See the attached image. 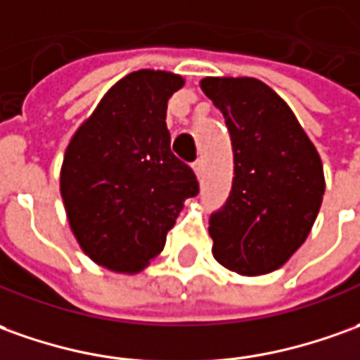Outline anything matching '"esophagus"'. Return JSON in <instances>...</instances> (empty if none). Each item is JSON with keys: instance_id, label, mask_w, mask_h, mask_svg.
Returning a JSON list of instances; mask_svg holds the SVG:
<instances>
[{"instance_id": "34e87169", "label": "esophagus", "mask_w": 360, "mask_h": 360, "mask_svg": "<svg viewBox=\"0 0 360 360\" xmlns=\"http://www.w3.org/2000/svg\"><path fill=\"white\" fill-rule=\"evenodd\" d=\"M192 168H194L195 176L202 178V174H204V165H202V160H195L194 165H192Z\"/></svg>"}]
</instances>
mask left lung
Returning a JSON list of instances; mask_svg holds the SVG:
<instances>
[{"instance_id":"left-lung-1","label":"left lung","mask_w":360,"mask_h":360,"mask_svg":"<svg viewBox=\"0 0 360 360\" xmlns=\"http://www.w3.org/2000/svg\"><path fill=\"white\" fill-rule=\"evenodd\" d=\"M225 117L235 156L231 194L210 217L215 260L241 276L280 269L308 239L326 178L294 111L257 78H204Z\"/></svg>"}]
</instances>
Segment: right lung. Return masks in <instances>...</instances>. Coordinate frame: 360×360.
Returning a JSON list of instances; mask_svg holds the SVG:
<instances>
[{"label":"right lung","mask_w":360,"mask_h":360,"mask_svg":"<svg viewBox=\"0 0 360 360\" xmlns=\"http://www.w3.org/2000/svg\"><path fill=\"white\" fill-rule=\"evenodd\" d=\"M184 78L137 70L111 86L72 135L60 195L80 249L96 264L137 274L165 249L188 198L192 168L170 150L166 108Z\"/></svg>","instance_id":"obj_1"}]
</instances>
